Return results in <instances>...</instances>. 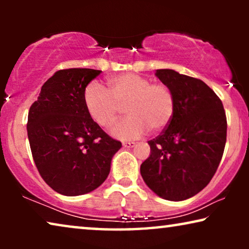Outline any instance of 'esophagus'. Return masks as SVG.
Here are the masks:
<instances>
[{"mask_svg":"<svg viewBox=\"0 0 249 249\" xmlns=\"http://www.w3.org/2000/svg\"><path fill=\"white\" fill-rule=\"evenodd\" d=\"M122 146H124V148H132L136 146V142H122Z\"/></svg>","mask_w":249,"mask_h":249,"instance_id":"34e87169","label":"esophagus"}]
</instances>
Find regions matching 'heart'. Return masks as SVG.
<instances>
[{
	"instance_id": "heart-1",
	"label": "heart",
	"mask_w": 249,
	"mask_h": 249,
	"mask_svg": "<svg viewBox=\"0 0 249 249\" xmlns=\"http://www.w3.org/2000/svg\"><path fill=\"white\" fill-rule=\"evenodd\" d=\"M110 93L90 83L84 91V104L89 117L101 127L107 128L118 118L121 107L127 105L128 118L118 121L111 134L122 141L137 139L149 129L160 132L168 127L176 110L172 90L164 84L137 73H121L107 79Z\"/></svg>"
}]
</instances>
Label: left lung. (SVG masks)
I'll return each mask as SVG.
<instances>
[{
  "label": "left lung",
  "mask_w": 249,
  "mask_h": 249,
  "mask_svg": "<svg viewBox=\"0 0 249 249\" xmlns=\"http://www.w3.org/2000/svg\"><path fill=\"white\" fill-rule=\"evenodd\" d=\"M155 76L172 90L175 114L141 165L146 185L162 198L179 202L209 185L222 159L227 118L222 102L200 79L171 69Z\"/></svg>",
  "instance_id": "8db88e82"
}]
</instances>
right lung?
<instances>
[{"instance_id":"obj_1","label":"right lung","mask_w":249,"mask_h":249,"mask_svg":"<svg viewBox=\"0 0 249 249\" xmlns=\"http://www.w3.org/2000/svg\"><path fill=\"white\" fill-rule=\"evenodd\" d=\"M101 72L80 68L56 71L29 108L27 132L34 162L44 181L61 195L79 196L100 187L122 146L85 107L84 91Z\"/></svg>"}]
</instances>
